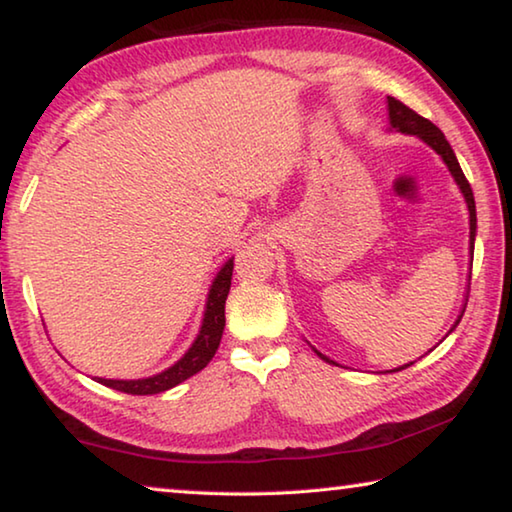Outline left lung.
<instances>
[{"instance_id":"left-lung-1","label":"left lung","mask_w":512,"mask_h":512,"mask_svg":"<svg viewBox=\"0 0 512 512\" xmlns=\"http://www.w3.org/2000/svg\"><path fill=\"white\" fill-rule=\"evenodd\" d=\"M388 131H395V133H404V135H415V137H420V140H422L424 144H427V146H431V149L436 151V153L440 155V158H443V162L447 164V169H449V173H452L454 183L458 185V189H461V194H463V198H465L467 212H470V259H472V255H474V237H476V205H474V194H472V187H470V183H467V178H465V173H463V169H461V164H458V160H456V155H454V151H452V146H449V142L445 140L443 131H440V128H438L436 124H431L429 119L420 117L418 112L411 110L409 106H404V103H402V101H397L395 97H388ZM465 305H467V302H463L461 314H458L456 323L452 325V329H449L447 334H452L454 329H456V325L461 323L463 311H465ZM314 352H316L318 357L323 359V361H327V363H334V366H339V363L332 361L329 357H325V354H323V352H318L316 348H314ZM411 363H413V361H411ZM411 363H404V366H400V368H393V370H386V372L404 370V368H409Z\"/></svg>"}]
</instances>
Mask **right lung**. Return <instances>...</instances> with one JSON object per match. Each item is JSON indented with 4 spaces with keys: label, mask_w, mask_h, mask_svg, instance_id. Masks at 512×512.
Instances as JSON below:
<instances>
[{
    "label": "right lung",
    "mask_w": 512,
    "mask_h": 512,
    "mask_svg": "<svg viewBox=\"0 0 512 512\" xmlns=\"http://www.w3.org/2000/svg\"><path fill=\"white\" fill-rule=\"evenodd\" d=\"M232 268H235V257H230L228 262L221 266V271L216 273L210 293H207L201 329H198L192 348L173 363V366L158 372V375L142 377V379H103V377H94V379L103 386L115 388V391L128 393V395H155V393L169 391V388L183 384L185 379L196 375V372H201L207 363L212 361L216 350H219L223 327H225V298H228L230 293Z\"/></svg>",
    "instance_id": "right-lung-1"
}]
</instances>
